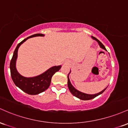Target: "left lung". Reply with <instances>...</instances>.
Masks as SVG:
<instances>
[{"mask_svg":"<svg viewBox=\"0 0 128 128\" xmlns=\"http://www.w3.org/2000/svg\"><path fill=\"white\" fill-rule=\"evenodd\" d=\"M92 38L93 39L96 40L98 43L99 45H100V46L102 48L104 49V50H106L105 47L104 46V45H103V44H102V43L100 42L99 41L98 39H97V38H96V37H92ZM68 75H69V74H68ZM68 75V86L69 90H70V92H71V94H72L73 96H75V97H77V98L81 99V100H91V99H92V98H95V97H97V96H98V95H100V94H102L103 92L105 91L106 89V88H105V89H104V90H103L102 91L100 92L97 93V94H84V93L82 92H80V91H77V90H76V89H75L74 87H73V86L72 85L71 82H70V79H69Z\"/></svg>","mask_w":128,"mask_h":128,"instance_id":"obj_1","label":"left lung"}]
</instances>
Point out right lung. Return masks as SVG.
<instances>
[{"instance_id": "obj_1", "label": "right lung", "mask_w": 128, "mask_h": 128, "mask_svg": "<svg viewBox=\"0 0 128 128\" xmlns=\"http://www.w3.org/2000/svg\"><path fill=\"white\" fill-rule=\"evenodd\" d=\"M42 34H36L25 38L24 40L20 42L14 50L13 56L10 62V71L11 78L13 80L14 84L19 88L25 92L30 95H36L45 91L48 88L51 81V78L54 73L56 72L61 68V66H55L50 68L40 75L34 77H23L17 71L16 68V61L18 57V49L21 44L26 40L28 38L36 36H44Z\"/></svg>"}]
</instances>
